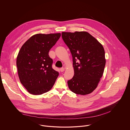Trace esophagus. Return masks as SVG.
<instances>
[{
    "instance_id": "esophagus-1",
    "label": "esophagus",
    "mask_w": 130,
    "mask_h": 130,
    "mask_svg": "<svg viewBox=\"0 0 130 130\" xmlns=\"http://www.w3.org/2000/svg\"><path fill=\"white\" fill-rule=\"evenodd\" d=\"M60 71H61V72H63L65 71V68H60Z\"/></svg>"
}]
</instances>
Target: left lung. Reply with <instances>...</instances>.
<instances>
[{
    "label": "left lung",
    "mask_w": 130,
    "mask_h": 130,
    "mask_svg": "<svg viewBox=\"0 0 130 130\" xmlns=\"http://www.w3.org/2000/svg\"><path fill=\"white\" fill-rule=\"evenodd\" d=\"M73 57L74 75L68 81L70 90L77 94L92 93L102 76L106 59L102 45L89 32H62Z\"/></svg>",
    "instance_id": "obj_1"
}]
</instances>
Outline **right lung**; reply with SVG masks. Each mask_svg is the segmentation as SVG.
Wrapping results in <instances>:
<instances>
[{"label": "right lung", "mask_w": 130, "mask_h": 130, "mask_svg": "<svg viewBox=\"0 0 130 130\" xmlns=\"http://www.w3.org/2000/svg\"><path fill=\"white\" fill-rule=\"evenodd\" d=\"M60 36V33L36 34L19 50L17 58L19 78L30 93L42 94L54 86L59 74L52 67L49 52Z\"/></svg>", "instance_id": "right-lung-1"}]
</instances>
